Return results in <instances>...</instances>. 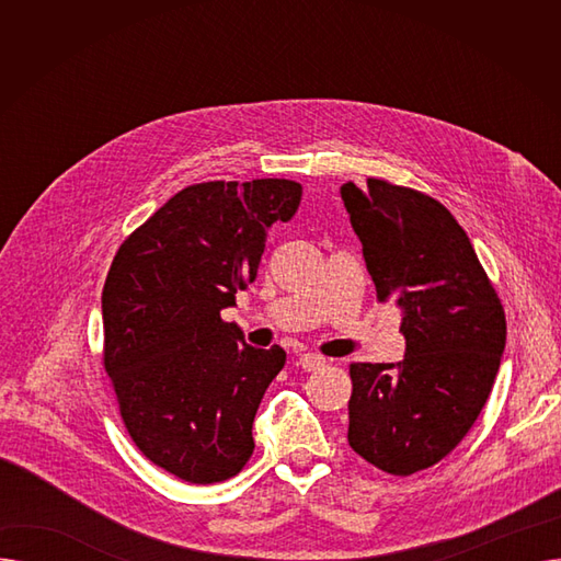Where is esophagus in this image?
I'll return each instance as SVG.
<instances>
[{
  "instance_id": "1",
  "label": "esophagus",
  "mask_w": 561,
  "mask_h": 561,
  "mask_svg": "<svg viewBox=\"0 0 561 561\" xmlns=\"http://www.w3.org/2000/svg\"><path fill=\"white\" fill-rule=\"evenodd\" d=\"M298 364H300L305 370H309V373H311V370H318V368L325 366V357L313 355V352H305V355H300Z\"/></svg>"
}]
</instances>
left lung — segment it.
Masks as SVG:
<instances>
[{
	"instance_id": "left-lung-1",
	"label": "left lung",
	"mask_w": 561,
	"mask_h": 561,
	"mask_svg": "<svg viewBox=\"0 0 561 561\" xmlns=\"http://www.w3.org/2000/svg\"><path fill=\"white\" fill-rule=\"evenodd\" d=\"M377 300L404 316V359L352 364L350 448L391 476L430 468L473 427L505 352L507 322L470 239L430 195L368 180L341 186Z\"/></svg>"
}]
</instances>
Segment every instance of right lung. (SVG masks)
<instances>
[{
  "mask_svg": "<svg viewBox=\"0 0 561 561\" xmlns=\"http://www.w3.org/2000/svg\"><path fill=\"white\" fill-rule=\"evenodd\" d=\"M302 199L290 180L204 182L117 250L102 290L104 368L138 450L191 484L233 478L286 352L252 347L220 311L256 279L265 236Z\"/></svg>",
  "mask_w": 561,
  "mask_h": 561,
  "instance_id": "obj_1",
  "label": "right lung"
}]
</instances>
